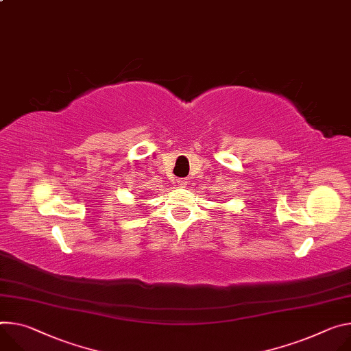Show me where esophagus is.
<instances>
[{
  "label": "esophagus",
  "mask_w": 351,
  "mask_h": 351,
  "mask_svg": "<svg viewBox=\"0 0 351 351\" xmlns=\"http://www.w3.org/2000/svg\"><path fill=\"white\" fill-rule=\"evenodd\" d=\"M178 183H179L180 187H186V186H187V179H183V178H182V179L178 180Z\"/></svg>",
  "instance_id": "34e87169"
}]
</instances>
